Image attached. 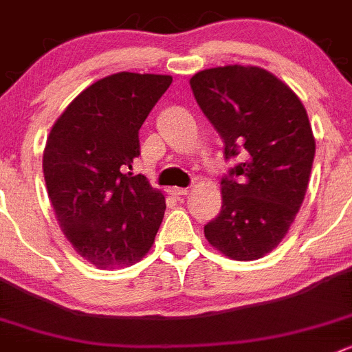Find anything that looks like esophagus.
<instances>
[{"instance_id":"obj_1","label":"esophagus","mask_w":352,"mask_h":352,"mask_svg":"<svg viewBox=\"0 0 352 352\" xmlns=\"http://www.w3.org/2000/svg\"><path fill=\"white\" fill-rule=\"evenodd\" d=\"M169 193L174 197H185L190 193V188H178V186H174V188L169 190Z\"/></svg>"}]
</instances>
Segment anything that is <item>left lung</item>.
I'll return each instance as SVG.
<instances>
[{
  "label": "left lung",
  "instance_id": "obj_1",
  "mask_svg": "<svg viewBox=\"0 0 352 352\" xmlns=\"http://www.w3.org/2000/svg\"><path fill=\"white\" fill-rule=\"evenodd\" d=\"M190 86L223 140L224 159H240L221 182V212L204 235L230 259H259L285 239L306 195L316 148L306 109L256 65L200 70Z\"/></svg>",
  "mask_w": 352,
  "mask_h": 352
}]
</instances>
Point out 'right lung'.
<instances>
[{
	"mask_svg": "<svg viewBox=\"0 0 352 352\" xmlns=\"http://www.w3.org/2000/svg\"><path fill=\"white\" fill-rule=\"evenodd\" d=\"M173 78L117 72L93 82L55 120L43 173L50 202L74 250L100 270L146 256L166 199L142 174L138 131Z\"/></svg>",
	"mask_w": 352,
	"mask_h": 352,
	"instance_id": "add662e5",
	"label": "right lung"
}]
</instances>
